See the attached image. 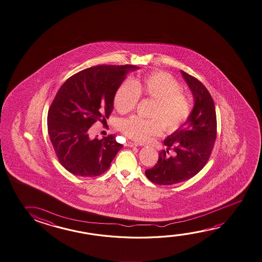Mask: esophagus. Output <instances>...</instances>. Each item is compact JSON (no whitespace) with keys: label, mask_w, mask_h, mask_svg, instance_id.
<instances>
[{"label":"esophagus","mask_w":262,"mask_h":262,"mask_svg":"<svg viewBox=\"0 0 262 262\" xmlns=\"http://www.w3.org/2000/svg\"><path fill=\"white\" fill-rule=\"evenodd\" d=\"M126 146H129V147H137V143L133 142H126Z\"/></svg>","instance_id":"34e87169"}]
</instances>
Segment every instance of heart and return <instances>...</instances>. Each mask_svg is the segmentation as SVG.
Returning <instances> with one entry per match:
<instances>
[{"mask_svg": "<svg viewBox=\"0 0 262 262\" xmlns=\"http://www.w3.org/2000/svg\"><path fill=\"white\" fill-rule=\"evenodd\" d=\"M180 90L178 82L164 72H154L122 82L114 95V107L117 111L122 114L133 111L140 96H143L155 99L150 117L156 119L130 117L121 122V130L137 142H144L162 132L161 121L168 132L177 129L191 112L188 98Z\"/></svg>", "mask_w": 262, "mask_h": 262, "instance_id": "b5f03b06", "label": "heart"}]
</instances>
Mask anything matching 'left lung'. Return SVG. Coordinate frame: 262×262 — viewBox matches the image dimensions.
Wrapping results in <instances>:
<instances>
[{
	"label": "left lung",
	"instance_id": "8db88e82",
	"mask_svg": "<svg viewBox=\"0 0 262 262\" xmlns=\"http://www.w3.org/2000/svg\"><path fill=\"white\" fill-rule=\"evenodd\" d=\"M181 74L194 103L185 123L163 142L167 152L172 148L176 156L168 157L163 150L155 166L145 171L147 178L156 185H176L200 172L210 157L216 137V115L210 93L195 77L185 71Z\"/></svg>",
	"mask_w": 262,
	"mask_h": 262
}]
</instances>
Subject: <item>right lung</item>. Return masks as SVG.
Listing matches in <instances>:
<instances>
[{
	"instance_id": "obj_1",
	"label": "right lung",
	"mask_w": 262,
	"mask_h": 262,
	"mask_svg": "<svg viewBox=\"0 0 262 262\" xmlns=\"http://www.w3.org/2000/svg\"><path fill=\"white\" fill-rule=\"evenodd\" d=\"M136 66L100 64L84 69L61 86L48 111V129L61 164L75 176L102 174L123 147L110 135L90 139L89 129L97 120L108 118L114 95Z\"/></svg>"
}]
</instances>
